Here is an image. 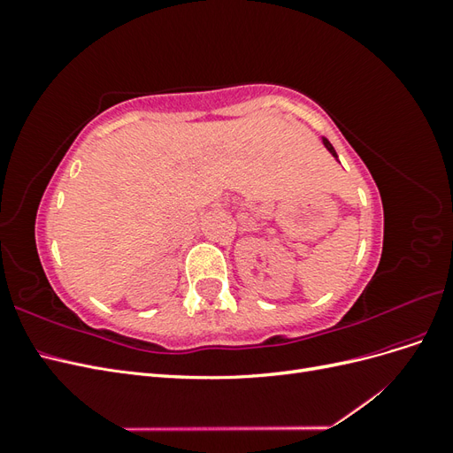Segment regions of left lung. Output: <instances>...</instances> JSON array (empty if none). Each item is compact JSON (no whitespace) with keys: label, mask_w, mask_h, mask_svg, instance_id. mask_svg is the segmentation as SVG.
I'll return each instance as SVG.
<instances>
[{"label":"left lung","mask_w":453,"mask_h":453,"mask_svg":"<svg viewBox=\"0 0 453 453\" xmlns=\"http://www.w3.org/2000/svg\"><path fill=\"white\" fill-rule=\"evenodd\" d=\"M323 143H325V147H326L328 150H331V155H333L334 158H338V155H336V150H334V147L331 145V142H328V140H325V138H323Z\"/></svg>","instance_id":"obj_1"}]
</instances>
